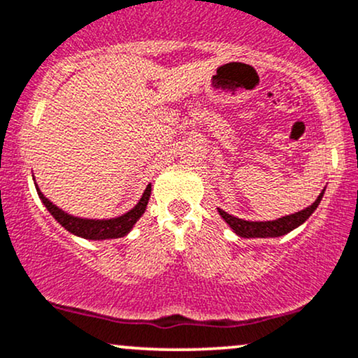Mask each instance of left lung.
Here are the masks:
<instances>
[{"label":"left lung","instance_id":"left-lung-1","mask_svg":"<svg viewBox=\"0 0 358 358\" xmlns=\"http://www.w3.org/2000/svg\"><path fill=\"white\" fill-rule=\"evenodd\" d=\"M324 192L325 190H322L320 195L317 196V200L310 206H307V208L302 210V212L287 215V217H282L278 218V220H272V222H247V220H242V218L234 217V215L223 212L220 208H218V213H220L223 220L230 225L231 230H234L236 235L243 236V238H268V236H272L273 238V236L287 235L288 231L295 230L296 227L302 225L310 215L317 210L322 196H324Z\"/></svg>","mask_w":358,"mask_h":358}]
</instances>
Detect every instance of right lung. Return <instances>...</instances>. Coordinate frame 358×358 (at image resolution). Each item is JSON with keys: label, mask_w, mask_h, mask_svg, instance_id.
<instances>
[{"label": "right lung", "mask_w": 358, "mask_h": 358, "mask_svg": "<svg viewBox=\"0 0 358 358\" xmlns=\"http://www.w3.org/2000/svg\"><path fill=\"white\" fill-rule=\"evenodd\" d=\"M36 192L40 195L43 205L48 208V212L53 215L55 220L59 225L64 227L73 235H78L86 240H106V238H122L131 230L133 225L140 220L141 215L145 213L146 205H148L150 195H152V183L146 187V190L141 195L140 201L133 206L130 212H127L122 217L110 218V220H90V218H78L73 215L64 213L62 208L51 203V201L40 192L36 185Z\"/></svg>", "instance_id": "add662e5"}]
</instances>
